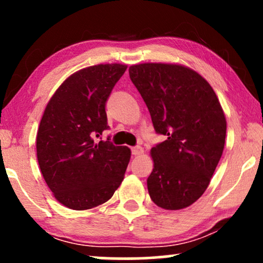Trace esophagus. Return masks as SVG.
<instances>
[{
	"label": "esophagus",
	"instance_id": "obj_1",
	"mask_svg": "<svg viewBox=\"0 0 263 263\" xmlns=\"http://www.w3.org/2000/svg\"><path fill=\"white\" fill-rule=\"evenodd\" d=\"M142 152H143V148L141 146L132 147V154H133V156H140V154H142Z\"/></svg>",
	"mask_w": 263,
	"mask_h": 263
}]
</instances>
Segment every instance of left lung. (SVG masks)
Wrapping results in <instances>:
<instances>
[{
	"label": "left lung",
	"instance_id": "1",
	"mask_svg": "<svg viewBox=\"0 0 263 263\" xmlns=\"http://www.w3.org/2000/svg\"><path fill=\"white\" fill-rule=\"evenodd\" d=\"M129 77L154 130L166 136L151 149V199L164 210L188 207L207 189L224 149L226 120L218 97L200 74L178 64H136Z\"/></svg>",
	"mask_w": 263,
	"mask_h": 263
}]
</instances>
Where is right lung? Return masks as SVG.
I'll list each match as a JSON object with an SVG mask.
<instances>
[{
    "instance_id": "right-lung-1",
    "label": "right lung",
    "mask_w": 263,
    "mask_h": 263,
    "mask_svg": "<svg viewBox=\"0 0 263 263\" xmlns=\"http://www.w3.org/2000/svg\"><path fill=\"white\" fill-rule=\"evenodd\" d=\"M123 64H98L70 75L45 107L37 158L46 184L61 203L84 211L111 199L123 181L130 149L107 136L105 104L124 74Z\"/></svg>"
}]
</instances>
